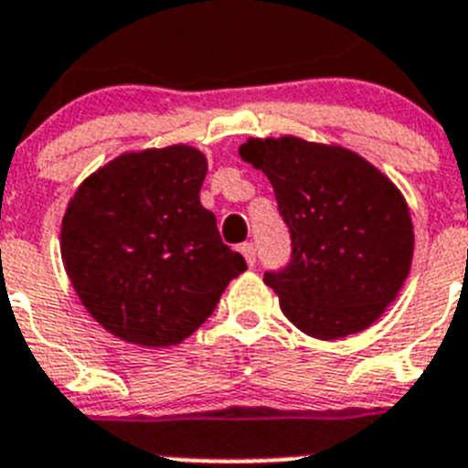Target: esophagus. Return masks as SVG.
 <instances>
[{"label":"esophagus","instance_id":"1","mask_svg":"<svg viewBox=\"0 0 468 468\" xmlns=\"http://www.w3.org/2000/svg\"><path fill=\"white\" fill-rule=\"evenodd\" d=\"M239 251H242V256H244V261H247V265H250V268H254V263H256V247L251 242H244L242 247H239Z\"/></svg>","mask_w":468,"mask_h":468}]
</instances>
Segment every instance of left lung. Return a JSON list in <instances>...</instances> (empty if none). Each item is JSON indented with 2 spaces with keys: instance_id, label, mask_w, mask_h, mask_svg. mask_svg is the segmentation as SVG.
I'll use <instances>...</instances> for the list:
<instances>
[{
  "instance_id": "8db88e82",
  "label": "left lung",
  "mask_w": 468,
  "mask_h": 468,
  "mask_svg": "<svg viewBox=\"0 0 468 468\" xmlns=\"http://www.w3.org/2000/svg\"><path fill=\"white\" fill-rule=\"evenodd\" d=\"M239 158L271 179L292 261L263 282L303 334L338 340L378 322L410 272L406 197L355 151L303 137H250Z\"/></svg>"
}]
</instances>
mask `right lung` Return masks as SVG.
Listing matches in <instances>:
<instances>
[{
    "mask_svg": "<svg viewBox=\"0 0 468 468\" xmlns=\"http://www.w3.org/2000/svg\"><path fill=\"white\" fill-rule=\"evenodd\" d=\"M205 175L207 158L196 146L128 151L69 197L62 263L83 307L116 338L179 345L247 271L200 205Z\"/></svg>",
    "mask_w": 468,
    "mask_h": 468,
    "instance_id": "add662e5",
    "label": "right lung"
}]
</instances>
